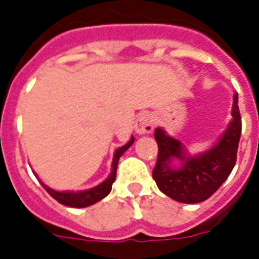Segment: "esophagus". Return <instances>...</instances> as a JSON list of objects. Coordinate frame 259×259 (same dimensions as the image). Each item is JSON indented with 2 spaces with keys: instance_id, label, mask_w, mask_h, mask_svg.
Wrapping results in <instances>:
<instances>
[{
  "instance_id": "1",
  "label": "esophagus",
  "mask_w": 259,
  "mask_h": 259,
  "mask_svg": "<svg viewBox=\"0 0 259 259\" xmlns=\"http://www.w3.org/2000/svg\"><path fill=\"white\" fill-rule=\"evenodd\" d=\"M135 129L137 135H150L154 130V116H151L150 113L141 115L140 118L136 120Z\"/></svg>"
}]
</instances>
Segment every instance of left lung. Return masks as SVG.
I'll return each mask as SVG.
<instances>
[{"instance_id": "left-lung-1", "label": "left lung", "mask_w": 259, "mask_h": 259, "mask_svg": "<svg viewBox=\"0 0 259 259\" xmlns=\"http://www.w3.org/2000/svg\"><path fill=\"white\" fill-rule=\"evenodd\" d=\"M237 102L239 98L234 94L233 119L228 129L223 132L215 146L198 155H189L178 139L168 136L161 127L155 129L154 137L158 143V158L152 178L163 194L179 202L197 204L208 200L228 179L236 163L241 136V118ZM174 159L181 161L179 167L171 165Z\"/></svg>"}]
</instances>
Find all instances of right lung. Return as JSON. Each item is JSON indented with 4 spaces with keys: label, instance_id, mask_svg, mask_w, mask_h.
I'll return each instance as SVG.
<instances>
[{
    "label": "right lung",
    "instance_id": "add662e5",
    "mask_svg": "<svg viewBox=\"0 0 259 259\" xmlns=\"http://www.w3.org/2000/svg\"><path fill=\"white\" fill-rule=\"evenodd\" d=\"M135 143V137L132 136L130 139L124 146H122L120 148H118L115 154H113V161H112V170L108 176L107 179L104 180L102 183H100L96 187L93 189H89V190L83 191H57L50 189L48 186H46L44 183H41V186L47 190V193L53 198L58 201L59 204L66 206H72V208H84V206H90L93 204H96L98 201H101L104 197H107L109 193H111V189H112V183L116 179V168H118L119 158L122 157L127 148H129L132 144Z\"/></svg>",
    "mask_w": 259,
    "mask_h": 259
}]
</instances>
